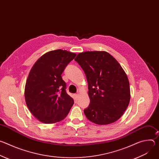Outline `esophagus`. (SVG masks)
I'll list each match as a JSON object with an SVG mask.
<instances>
[{
    "label": "esophagus",
    "mask_w": 159,
    "mask_h": 159,
    "mask_svg": "<svg viewBox=\"0 0 159 159\" xmlns=\"http://www.w3.org/2000/svg\"><path fill=\"white\" fill-rule=\"evenodd\" d=\"M75 98H76V99H77V98H79V94H75Z\"/></svg>",
    "instance_id": "34e87169"
}]
</instances>
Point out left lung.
I'll return each instance as SVG.
<instances>
[{
	"label": "left lung",
	"mask_w": 159,
	"mask_h": 159,
	"mask_svg": "<svg viewBox=\"0 0 159 159\" xmlns=\"http://www.w3.org/2000/svg\"><path fill=\"white\" fill-rule=\"evenodd\" d=\"M75 60L88 83L90 104L84 111L87 118L100 125L116 121L130 100L129 80L120 64L104 51L80 53Z\"/></svg>",
	"instance_id": "1"
}]
</instances>
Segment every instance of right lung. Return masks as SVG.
<instances>
[{"label": "right lung", "instance_id": "1", "mask_svg": "<svg viewBox=\"0 0 159 159\" xmlns=\"http://www.w3.org/2000/svg\"><path fill=\"white\" fill-rule=\"evenodd\" d=\"M75 56L66 50L50 51L31 68L25 85V101L32 115L41 122L55 123L69 114L74 101L66 93L61 75Z\"/></svg>", "mask_w": 159, "mask_h": 159}]
</instances>
